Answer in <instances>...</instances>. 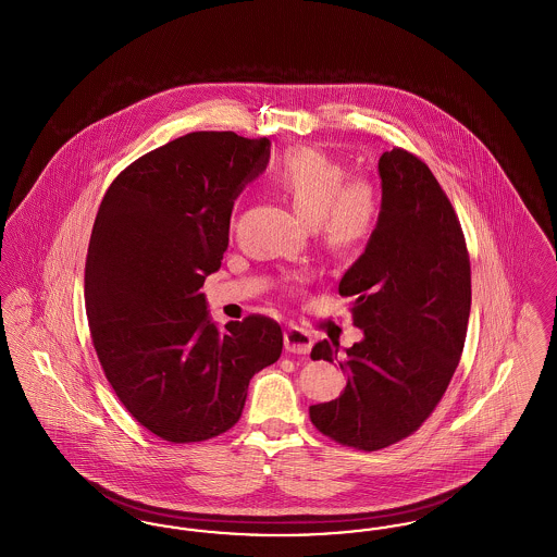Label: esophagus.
I'll list each match as a JSON object with an SVG mask.
<instances>
[{
	"mask_svg": "<svg viewBox=\"0 0 557 557\" xmlns=\"http://www.w3.org/2000/svg\"><path fill=\"white\" fill-rule=\"evenodd\" d=\"M284 346L288 352H294V355H309L313 348V338L300 327H290L284 334Z\"/></svg>",
	"mask_w": 557,
	"mask_h": 557,
	"instance_id": "obj_1",
	"label": "esophagus"
}]
</instances>
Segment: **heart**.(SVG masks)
<instances>
[{
  "mask_svg": "<svg viewBox=\"0 0 557 557\" xmlns=\"http://www.w3.org/2000/svg\"><path fill=\"white\" fill-rule=\"evenodd\" d=\"M271 182L330 250L348 252L370 236L377 212L373 187L346 177L345 166L321 150H290L273 166Z\"/></svg>",
  "mask_w": 557,
  "mask_h": 557,
  "instance_id": "b5f03b06",
  "label": "heart"
}]
</instances>
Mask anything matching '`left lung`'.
I'll use <instances>...</instances> for the list:
<instances>
[{"label": "left lung", "mask_w": 557, "mask_h": 557, "mask_svg": "<svg viewBox=\"0 0 557 557\" xmlns=\"http://www.w3.org/2000/svg\"><path fill=\"white\" fill-rule=\"evenodd\" d=\"M377 173L375 230L338 284L363 341L341 363L345 393L309 407L319 432L361 450L395 445L424 424L459 363L472 305L466 239L432 171L395 148L380 157ZM336 357V343L311 350L313 361Z\"/></svg>", "instance_id": "left-lung-1"}]
</instances>
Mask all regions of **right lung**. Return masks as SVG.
I'll return each instance as SVG.
<instances>
[{"label": "right lung", "instance_id": "1", "mask_svg": "<svg viewBox=\"0 0 557 557\" xmlns=\"http://www.w3.org/2000/svg\"><path fill=\"white\" fill-rule=\"evenodd\" d=\"M271 141L234 132L177 137L108 187L85 263V311L102 370L133 418L169 443H200L242 416L250 377L284 336L250 315L216 327L207 275L221 267L239 191Z\"/></svg>", "mask_w": 557, "mask_h": 557}]
</instances>
